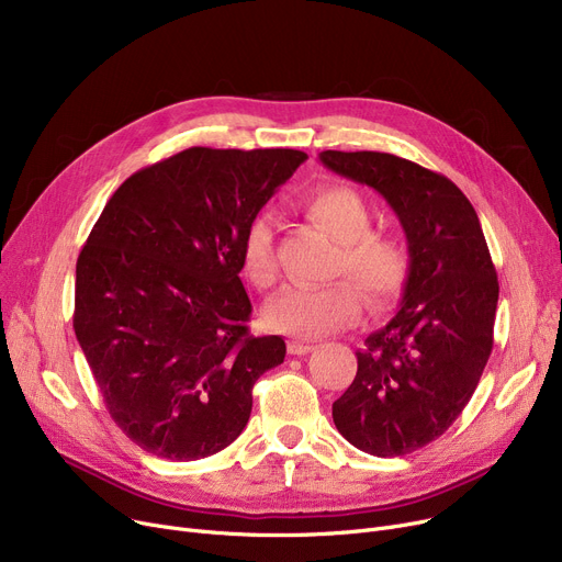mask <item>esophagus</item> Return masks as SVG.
<instances>
[{"label": "esophagus", "mask_w": 562, "mask_h": 562, "mask_svg": "<svg viewBox=\"0 0 562 562\" xmlns=\"http://www.w3.org/2000/svg\"><path fill=\"white\" fill-rule=\"evenodd\" d=\"M316 346L312 344V341H301V339H293V341H289V352L291 356H307V352H312Z\"/></svg>", "instance_id": "1"}]
</instances>
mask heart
I'll return each mask as SVG.
<instances>
[{"instance_id":"heart-1","label":"heart","mask_w":562,"mask_h":562,"mask_svg":"<svg viewBox=\"0 0 562 562\" xmlns=\"http://www.w3.org/2000/svg\"><path fill=\"white\" fill-rule=\"evenodd\" d=\"M305 216L339 241L337 271L356 280L373 307L394 303L409 276L405 246L390 234L371 232V206L364 195L346 184H321L299 200ZM244 271L257 286H271L278 276L276 234L269 216H255L241 239ZM358 286L339 280L326 286L293 284L266 305L263 318L278 333L321 337L358 316Z\"/></svg>"}]
</instances>
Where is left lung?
I'll return each mask as SVG.
<instances>
[{
	"label": "left lung",
	"instance_id": "8db88e82",
	"mask_svg": "<svg viewBox=\"0 0 562 562\" xmlns=\"http://www.w3.org/2000/svg\"><path fill=\"white\" fill-rule=\"evenodd\" d=\"M348 180L375 189L398 216L409 276L398 312L358 350V373L333 403L352 447L392 458L445 432L474 394L492 352L498 282L483 227L445 175L387 153L318 155Z\"/></svg>",
	"mask_w": 562,
	"mask_h": 562
}]
</instances>
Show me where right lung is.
Wrapping results in <instances>:
<instances>
[{
	"instance_id": "add662e5",
	"label": "right lung",
	"mask_w": 562,
	"mask_h": 562,
	"mask_svg": "<svg viewBox=\"0 0 562 562\" xmlns=\"http://www.w3.org/2000/svg\"><path fill=\"white\" fill-rule=\"evenodd\" d=\"M305 159L189 147L134 172L88 234L75 335L111 419L143 451H223L250 419L257 378L284 362L282 337L248 333L241 239Z\"/></svg>"
}]
</instances>
